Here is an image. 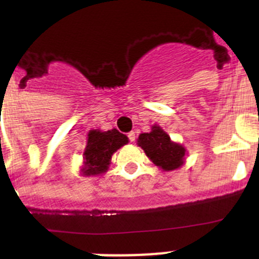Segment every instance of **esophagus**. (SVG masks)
I'll return each mask as SVG.
<instances>
[{
  "label": "esophagus",
  "instance_id": "esophagus-1",
  "mask_svg": "<svg viewBox=\"0 0 259 259\" xmlns=\"http://www.w3.org/2000/svg\"><path fill=\"white\" fill-rule=\"evenodd\" d=\"M128 139H130V141H132V143H134V141L136 140V134H135L134 131H131L130 134H128Z\"/></svg>",
  "mask_w": 259,
  "mask_h": 259
}]
</instances>
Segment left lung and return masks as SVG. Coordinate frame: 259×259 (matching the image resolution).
Masks as SVG:
<instances>
[{
  "label": "left lung",
  "instance_id": "8db88e82",
  "mask_svg": "<svg viewBox=\"0 0 259 259\" xmlns=\"http://www.w3.org/2000/svg\"><path fill=\"white\" fill-rule=\"evenodd\" d=\"M137 145L145 152L146 157L163 171H172L184 164L187 149L175 143L159 125H152V131L140 134Z\"/></svg>",
  "mask_w": 259,
  "mask_h": 259
}]
</instances>
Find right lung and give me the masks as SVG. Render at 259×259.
Returning <instances> with one entry per match:
<instances>
[{"instance_id": "obj_1", "label": "right lung", "mask_w": 259, "mask_h": 259, "mask_svg": "<svg viewBox=\"0 0 259 259\" xmlns=\"http://www.w3.org/2000/svg\"><path fill=\"white\" fill-rule=\"evenodd\" d=\"M128 144V137L113 128L109 131L91 130L83 153V164L80 174L83 176H98L106 172L111 163V157L123 145Z\"/></svg>"}]
</instances>
